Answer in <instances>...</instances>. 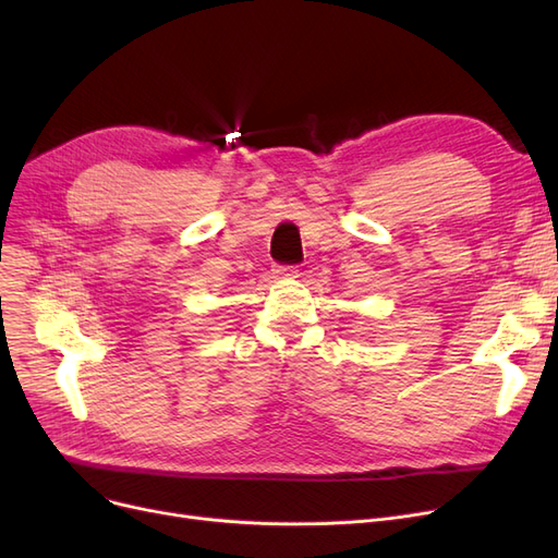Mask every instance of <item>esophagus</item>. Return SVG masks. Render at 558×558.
<instances>
[{
    "mask_svg": "<svg viewBox=\"0 0 558 558\" xmlns=\"http://www.w3.org/2000/svg\"><path fill=\"white\" fill-rule=\"evenodd\" d=\"M274 274H276L278 278H294V276L299 274V269H296V267H284V264H276Z\"/></svg>",
    "mask_w": 558,
    "mask_h": 558,
    "instance_id": "1",
    "label": "esophagus"
}]
</instances>
